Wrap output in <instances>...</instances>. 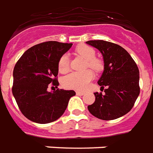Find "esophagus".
I'll return each instance as SVG.
<instances>
[{
  "mask_svg": "<svg viewBox=\"0 0 153 153\" xmlns=\"http://www.w3.org/2000/svg\"><path fill=\"white\" fill-rule=\"evenodd\" d=\"M76 94L77 96H83V95L84 94V92H83V91H76Z\"/></svg>",
  "mask_w": 153,
  "mask_h": 153,
  "instance_id": "esophagus-1",
  "label": "esophagus"
}]
</instances>
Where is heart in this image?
Instances as JSON below:
<instances>
[{
  "mask_svg": "<svg viewBox=\"0 0 153 153\" xmlns=\"http://www.w3.org/2000/svg\"><path fill=\"white\" fill-rule=\"evenodd\" d=\"M76 52L82 56L86 61V67L90 68L95 72H100L103 69V63L100 59L96 58V51L92 47L87 45H80L76 48ZM60 73H66L70 69V59L67 53L60 57L57 63ZM94 74L91 70H86L82 73H72L62 80V86L68 89L85 90L89 84L93 80Z\"/></svg>",
  "mask_w": 153,
  "mask_h": 153,
  "instance_id": "b5f03b06",
  "label": "heart"
}]
</instances>
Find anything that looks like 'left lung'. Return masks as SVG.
Listing matches in <instances>:
<instances>
[{
    "instance_id": "obj_1",
    "label": "left lung",
    "mask_w": 153,
    "mask_h": 153,
    "mask_svg": "<svg viewBox=\"0 0 153 153\" xmlns=\"http://www.w3.org/2000/svg\"><path fill=\"white\" fill-rule=\"evenodd\" d=\"M86 43L98 49L104 61V71L98 84L105 93H94L96 100L88 109L102 120L120 118L133 108L140 93L138 67L119 45L103 40H91Z\"/></svg>"
}]
</instances>
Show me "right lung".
I'll list each match as a JSON object with an SVG mask.
<instances>
[{"instance_id": "obj_1", "label": "right lung", "mask_w": 153, "mask_h": 153, "mask_svg": "<svg viewBox=\"0 0 153 153\" xmlns=\"http://www.w3.org/2000/svg\"><path fill=\"white\" fill-rule=\"evenodd\" d=\"M72 45L56 41L42 42L28 49L17 61L12 90L19 110L29 120L40 124L54 122L76 95L73 90L47 91L50 85H59L58 60Z\"/></svg>"}]
</instances>
